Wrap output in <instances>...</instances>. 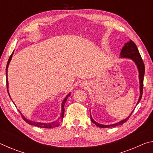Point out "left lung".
I'll list each match as a JSON object with an SVG mask.
<instances>
[{"label": "left lung", "mask_w": 153, "mask_h": 153, "mask_svg": "<svg viewBox=\"0 0 153 153\" xmlns=\"http://www.w3.org/2000/svg\"><path fill=\"white\" fill-rule=\"evenodd\" d=\"M121 57L123 58H129L132 59V60L135 62L137 67L138 68L139 71V79H140V95L139 100L138 101V104L140 102V100H141L142 96V92H143V82H144V71H145V67H144V64L143 60L141 57L140 54L138 49L137 48L136 44L134 43L132 40H129L128 43H126L125 46H123L122 50L121 52ZM133 113V112H132ZM131 113L130 115H129L128 117H127L126 120H122L118 122L117 123L113 124V125H101V124H99L96 122L95 121L92 120V118L90 115V119H91V121L92 123H94L96 126L99 127V128H112V127H115L117 126L122 125L123 123H126L127 121L129 120V118L130 117L131 115Z\"/></svg>", "instance_id": "left-lung-1"}]
</instances>
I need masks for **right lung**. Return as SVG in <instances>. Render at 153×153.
<instances>
[{
	"label": "right lung",
	"mask_w": 153,
	"mask_h": 153,
	"mask_svg": "<svg viewBox=\"0 0 153 153\" xmlns=\"http://www.w3.org/2000/svg\"><path fill=\"white\" fill-rule=\"evenodd\" d=\"M13 54V53L11 54V55L10 56V57L9 59V61L8 62H7V67H6V75H7V69H8V66H9V64L10 63V61H11V59L12 58V55ZM7 88L8 89V82L7 81ZM7 91H8V90H7ZM8 94H9V92H8ZM69 96H70V93H69V94L67 95V97L65 98L64 100L63 101V103H62V113H61V117L59 119V120L57 121H54V122H52V123H38V122H34V121H30L27 120V119H25V117H24L22 115V113H21V112H19L21 113V115H22V117L23 118V120H24L25 122L27 123L28 124H30V125H32V126H35L36 127H39V128H55V127L58 126L59 124L61 123V122L62 121H63V115H64V111H65V109H64V105L65 104V102L66 100L67 99V98H68ZM10 97V95H9Z\"/></svg>",
	"instance_id": "add662e5"
}]
</instances>
